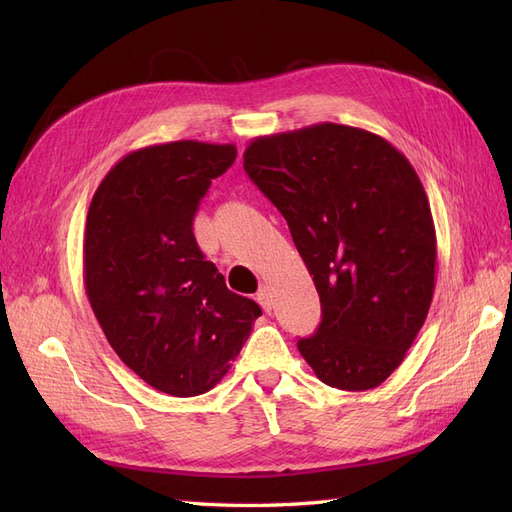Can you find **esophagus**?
I'll return each instance as SVG.
<instances>
[{"mask_svg":"<svg viewBox=\"0 0 512 512\" xmlns=\"http://www.w3.org/2000/svg\"><path fill=\"white\" fill-rule=\"evenodd\" d=\"M256 301L260 303V307L265 309V312H271V305H273V301H271V292L267 290V288H260L258 290V294H256Z\"/></svg>","mask_w":512,"mask_h":512,"instance_id":"1","label":"esophagus"}]
</instances>
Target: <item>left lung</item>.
Returning <instances> with one entry per match:
<instances>
[{
	"label": "left lung",
	"instance_id": "8db88e82",
	"mask_svg": "<svg viewBox=\"0 0 512 512\" xmlns=\"http://www.w3.org/2000/svg\"><path fill=\"white\" fill-rule=\"evenodd\" d=\"M243 168L284 215L320 294L303 359L333 389H376L406 359L436 288V226L416 170L386 138L342 123L258 136Z\"/></svg>",
	"mask_w": 512,
	"mask_h": 512
}]
</instances>
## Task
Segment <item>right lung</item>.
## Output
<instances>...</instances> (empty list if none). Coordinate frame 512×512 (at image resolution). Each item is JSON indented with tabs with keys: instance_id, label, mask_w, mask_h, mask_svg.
Instances as JSON below:
<instances>
[{
	"instance_id": "1",
	"label": "right lung",
	"mask_w": 512,
	"mask_h": 512,
	"mask_svg": "<svg viewBox=\"0 0 512 512\" xmlns=\"http://www.w3.org/2000/svg\"><path fill=\"white\" fill-rule=\"evenodd\" d=\"M235 145L175 141L123 156L91 198L83 280L108 344L138 378L175 397L218 384L260 307L226 288L194 239V215Z\"/></svg>"
}]
</instances>
